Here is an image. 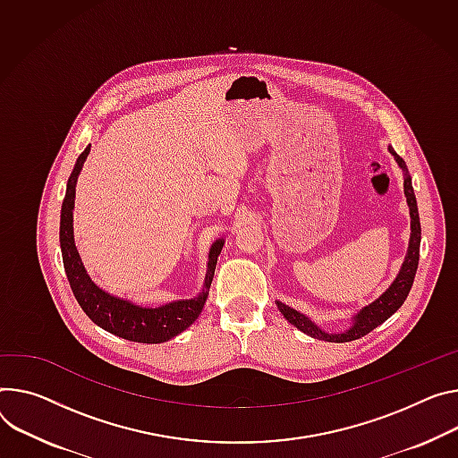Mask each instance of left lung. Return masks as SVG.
Returning <instances> with one entry per match:
<instances>
[{"instance_id": "1", "label": "left lung", "mask_w": 458, "mask_h": 458, "mask_svg": "<svg viewBox=\"0 0 458 458\" xmlns=\"http://www.w3.org/2000/svg\"><path fill=\"white\" fill-rule=\"evenodd\" d=\"M389 151L394 155L396 162L400 164V168L405 172V181H403V190H405V197H407V204H409V212H411V241H409V250L405 256V261L402 265V270L398 274V277L394 279V283L389 286V290L386 294H382L377 301L370 303L369 307H365L356 318H354V325L347 330L342 332V335H327L321 328H318L309 318H305L303 314H300L298 310L290 309L283 303L277 301V309L281 310V314L293 323L294 327H298L300 330H303L305 335L318 338V340H325V342H352L358 338H363L365 335H369L370 330L377 328L378 325H382L387 318H391L405 301V298L409 296V290L412 286L414 276H417V268H419V259H420V217H419V206H417V197H414L412 191V184H411V177L407 175V168L403 158H400L393 148H389Z\"/></svg>"}]
</instances>
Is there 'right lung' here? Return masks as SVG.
<instances>
[{
	"label": "right lung",
	"mask_w": 458,
	"mask_h": 458,
	"mask_svg": "<svg viewBox=\"0 0 458 458\" xmlns=\"http://www.w3.org/2000/svg\"><path fill=\"white\" fill-rule=\"evenodd\" d=\"M88 155H89V146L81 151L69 175L67 190L62 204V216H60L62 258H64V268H65L72 294L78 305L81 307V310L91 318V321H95L98 327L111 332V335H116L123 340L139 342V344H162L165 340H172L174 336L179 335V332L188 328L200 314L208 298V290H210V284L214 279L217 256L221 254L223 241L214 242L210 250V263H208L204 290L193 300L174 301L157 309H149V307H140L131 301L109 296L88 276L84 265L80 261L74 239H72L74 186Z\"/></svg>",
	"instance_id": "right-lung-1"
}]
</instances>
